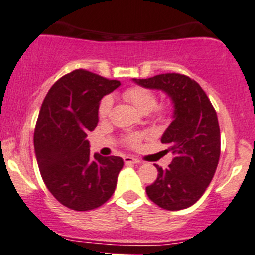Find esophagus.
<instances>
[{
  "label": "esophagus",
  "mask_w": 255,
  "mask_h": 255,
  "mask_svg": "<svg viewBox=\"0 0 255 255\" xmlns=\"http://www.w3.org/2000/svg\"><path fill=\"white\" fill-rule=\"evenodd\" d=\"M123 160H125L126 163H139L138 159H135V157H132V156H125L123 157Z\"/></svg>",
  "instance_id": "esophagus-1"
}]
</instances>
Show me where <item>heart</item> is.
<instances>
[{
    "mask_svg": "<svg viewBox=\"0 0 255 255\" xmlns=\"http://www.w3.org/2000/svg\"><path fill=\"white\" fill-rule=\"evenodd\" d=\"M123 96L129 103H132L139 111L144 112V114L154 110L155 114H156V116L160 120H166L171 115V110L172 109H171V105H168V104L167 105L154 107L157 104V96L156 93L154 90L149 89V88L140 87V85L130 87L123 92ZM112 105H114V98L111 95L104 96L98 107L99 119L106 120L110 116V114H111ZM143 136L144 135L141 133H129V134L125 136V141L130 148H136V146L140 145Z\"/></svg>",
    "mask_w": 255,
    "mask_h": 255,
    "instance_id": "heart-1",
    "label": "heart"
}]
</instances>
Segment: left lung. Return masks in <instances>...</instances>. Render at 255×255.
<instances>
[{"mask_svg":"<svg viewBox=\"0 0 255 255\" xmlns=\"http://www.w3.org/2000/svg\"><path fill=\"white\" fill-rule=\"evenodd\" d=\"M149 89L162 90L172 99L173 121L161 143L173 155L166 170L155 165L157 178L146 187L149 199L166 210H181L197 203L215 175L220 159L218 115L204 90L194 79L165 73L134 79Z\"/></svg>","mask_w":255,"mask_h":255,"instance_id":"obj_1","label":"left lung"}]
</instances>
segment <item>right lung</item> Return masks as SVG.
I'll return each mask as SVG.
<instances>
[{
    "instance_id": "right-lung-1",
    "label": "right lung",
    "mask_w": 255,
    "mask_h": 255,
    "mask_svg": "<svg viewBox=\"0 0 255 255\" xmlns=\"http://www.w3.org/2000/svg\"><path fill=\"white\" fill-rule=\"evenodd\" d=\"M120 85L76 69L51 87L40 109L34 132L40 173L51 194L72 210L99 208L116 188L123 160L93 156L87 135L98 126L100 100Z\"/></svg>"
}]
</instances>
